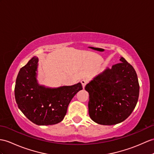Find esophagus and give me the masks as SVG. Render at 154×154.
Masks as SVG:
<instances>
[{"label": "esophagus", "mask_w": 154, "mask_h": 154, "mask_svg": "<svg viewBox=\"0 0 154 154\" xmlns=\"http://www.w3.org/2000/svg\"><path fill=\"white\" fill-rule=\"evenodd\" d=\"M81 83H82V87H83V88L84 89L85 88V86L87 85V84L88 83V80H82V81H81Z\"/></svg>", "instance_id": "1"}]
</instances>
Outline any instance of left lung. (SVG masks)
<instances>
[{
  "label": "left lung",
  "mask_w": 154,
  "mask_h": 154,
  "mask_svg": "<svg viewBox=\"0 0 154 154\" xmlns=\"http://www.w3.org/2000/svg\"><path fill=\"white\" fill-rule=\"evenodd\" d=\"M119 61L85 85L89 95V115L98 124L112 125L123 122L138 102L139 84L136 71L123 57Z\"/></svg>",
  "instance_id": "obj_1"
}]
</instances>
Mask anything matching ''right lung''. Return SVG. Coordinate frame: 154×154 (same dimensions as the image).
<instances>
[{
  "label": "right lung",
  "instance_id": "obj_1",
  "mask_svg": "<svg viewBox=\"0 0 154 154\" xmlns=\"http://www.w3.org/2000/svg\"><path fill=\"white\" fill-rule=\"evenodd\" d=\"M38 58L35 56L22 67L16 78L15 98L18 108L30 121L38 125L61 122L70 102L82 89L80 82L70 86L51 88L37 80Z\"/></svg>",
  "mask_w": 154,
  "mask_h": 154
}]
</instances>
